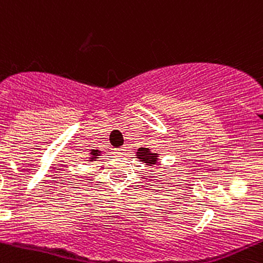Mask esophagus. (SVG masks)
<instances>
[{"label": "esophagus", "mask_w": 263, "mask_h": 263, "mask_svg": "<svg viewBox=\"0 0 263 263\" xmlns=\"http://www.w3.org/2000/svg\"><path fill=\"white\" fill-rule=\"evenodd\" d=\"M115 152H116L117 155H123V154H125V147H120V148H116V149H115Z\"/></svg>", "instance_id": "34e87169"}]
</instances>
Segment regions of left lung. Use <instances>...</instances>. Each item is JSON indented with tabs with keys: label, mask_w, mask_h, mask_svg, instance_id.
<instances>
[{
	"label": "left lung",
	"mask_w": 263,
	"mask_h": 263,
	"mask_svg": "<svg viewBox=\"0 0 263 263\" xmlns=\"http://www.w3.org/2000/svg\"><path fill=\"white\" fill-rule=\"evenodd\" d=\"M137 158H140V161L148 164V166H154L158 162V154H154V152L149 151V148L146 147H141L137 149Z\"/></svg>",
	"instance_id": "left-lung-1"
}]
</instances>
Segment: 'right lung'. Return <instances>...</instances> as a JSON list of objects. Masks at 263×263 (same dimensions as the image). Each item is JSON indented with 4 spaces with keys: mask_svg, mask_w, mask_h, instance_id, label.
Here are the masks:
<instances>
[{
    "mask_svg": "<svg viewBox=\"0 0 263 263\" xmlns=\"http://www.w3.org/2000/svg\"><path fill=\"white\" fill-rule=\"evenodd\" d=\"M100 154H101V151H99V149H92L91 151V157H89V161H96V158H97V156H100Z\"/></svg>",
    "mask_w": 263,
    "mask_h": 263,
    "instance_id": "1",
    "label": "right lung"
}]
</instances>
